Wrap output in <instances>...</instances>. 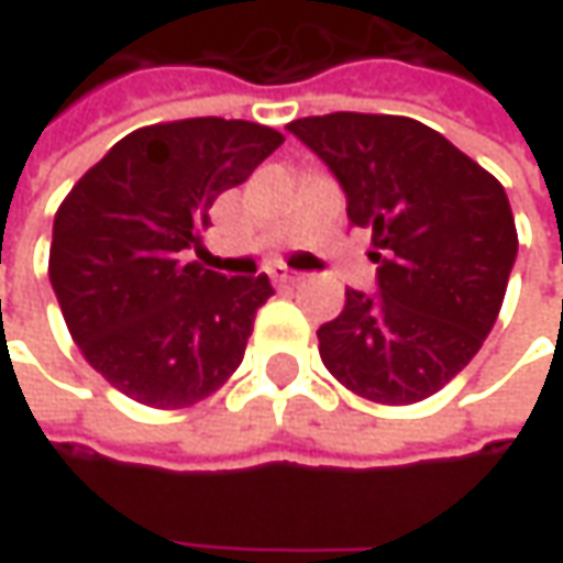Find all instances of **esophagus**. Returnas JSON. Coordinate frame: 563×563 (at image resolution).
Listing matches in <instances>:
<instances>
[{"mask_svg": "<svg viewBox=\"0 0 563 563\" xmlns=\"http://www.w3.org/2000/svg\"><path fill=\"white\" fill-rule=\"evenodd\" d=\"M272 282H278V285H297L300 282V272H291L285 269V266H275V269H269Z\"/></svg>", "mask_w": 563, "mask_h": 563, "instance_id": "obj_1", "label": "esophagus"}]
</instances>
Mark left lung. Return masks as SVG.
<instances>
[{
	"label": "left lung",
	"mask_w": 563,
	"mask_h": 563,
	"mask_svg": "<svg viewBox=\"0 0 563 563\" xmlns=\"http://www.w3.org/2000/svg\"><path fill=\"white\" fill-rule=\"evenodd\" d=\"M373 231L376 294L347 288L319 325V357L354 395L417 404L464 369L492 332L517 260L508 194L439 131L404 115L332 112L288 124Z\"/></svg>",
	"instance_id": "left-lung-1"
}]
</instances>
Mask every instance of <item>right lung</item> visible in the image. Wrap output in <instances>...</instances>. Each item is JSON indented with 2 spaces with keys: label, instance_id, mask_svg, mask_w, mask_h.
Segmentation results:
<instances>
[{
  "label": "right lung",
  "instance_id": "1",
  "mask_svg": "<svg viewBox=\"0 0 563 563\" xmlns=\"http://www.w3.org/2000/svg\"><path fill=\"white\" fill-rule=\"evenodd\" d=\"M285 137L241 119H185L121 137L58 206L49 282L87 363L121 395L178 410L241 366L266 275L203 269L209 209Z\"/></svg>",
  "mask_w": 563,
  "mask_h": 563
}]
</instances>
